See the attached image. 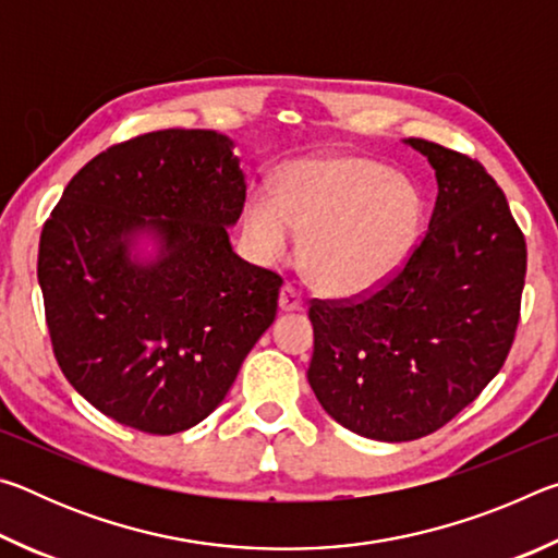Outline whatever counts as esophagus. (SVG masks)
Returning <instances> with one entry per match:
<instances>
[{
    "label": "esophagus",
    "mask_w": 558,
    "mask_h": 558,
    "mask_svg": "<svg viewBox=\"0 0 558 558\" xmlns=\"http://www.w3.org/2000/svg\"><path fill=\"white\" fill-rule=\"evenodd\" d=\"M305 307V298H302V292L292 286H286L280 290V310L282 313H295V310Z\"/></svg>",
    "instance_id": "1"
}]
</instances>
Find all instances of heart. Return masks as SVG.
<instances>
[{"instance_id":"1","label":"heart","mask_w":558,"mask_h":558,"mask_svg":"<svg viewBox=\"0 0 558 558\" xmlns=\"http://www.w3.org/2000/svg\"><path fill=\"white\" fill-rule=\"evenodd\" d=\"M421 221V196L369 157L302 159L245 202V233L263 260H280L307 235L305 266L319 288L359 295L399 268Z\"/></svg>"}]
</instances>
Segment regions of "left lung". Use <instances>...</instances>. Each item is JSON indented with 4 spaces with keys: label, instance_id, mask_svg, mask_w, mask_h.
<instances>
[{
    "label": "left lung",
    "instance_id": "8db88e82",
    "mask_svg": "<svg viewBox=\"0 0 558 558\" xmlns=\"http://www.w3.org/2000/svg\"><path fill=\"white\" fill-rule=\"evenodd\" d=\"M436 169L428 231L374 290L310 300L307 381L344 428L403 442L436 433L483 393L512 349L526 243L487 169L405 140Z\"/></svg>",
    "mask_w": 558,
    "mask_h": 558
}]
</instances>
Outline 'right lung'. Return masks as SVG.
I'll return each instance as SVG.
<instances>
[{
    "instance_id": "right-lung-1",
    "label": "right lung",
    "mask_w": 558,
    "mask_h": 558,
    "mask_svg": "<svg viewBox=\"0 0 558 558\" xmlns=\"http://www.w3.org/2000/svg\"><path fill=\"white\" fill-rule=\"evenodd\" d=\"M245 182L214 130H157L108 147L44 223L39 286L61 372L108 418L149 436L204 421L272 325L282 278L235 256ZM153 230V267L129 233Z\"/></svg>"
}]
</instances>
